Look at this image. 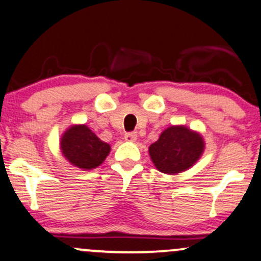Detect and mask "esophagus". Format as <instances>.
Listing matches in <instances>:
<instances>
[{
	"instance_id": "1",
	"label": "esophagus",
	"mask_w": 261,
	"mask_h": 261,
	"mask_svg": "<svg viewBox=\"0 0 261 261\" xmlns=\"http://www.w3.org/2000/svg\"><path fill=\"white\" fill-rule=\"evenodd\" d=\"M136 140H137V134L136 133L125 134V141H127V142H135Z\"/></svg>"
}]
</instances>
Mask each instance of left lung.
Segmentation results:
<instances>
[{
	"label": "left lung",
	"instance_id": "obj_1",
	"mask_svg": "<svg viewBox=\"0 0 261 261\" xmlns=\"http://www.w3.org/2000/svg\"><path fill=\"white\" fill-rule=\"evenodd\" d=\"M204 141L196 131L176 125L165 128L156 142L149 146L153 164L161 172L175 175L190 169L204 152Z\"/></svg>",
	"mask_w": 261,
	"mask_h": 261
}]
</instances>
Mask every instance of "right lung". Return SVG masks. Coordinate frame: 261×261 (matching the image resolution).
Masks as SVG:
<instances>
[{"instance_id":"1","label":"right lung","mask_w":261,"mask_h":261,"mask_svg":"<svg viewBox=\"0 0 261 261\" xmlns=\"http://www.w3.org/2000/svg\"><path fill=\"white\" fill-rule=\"evenodd\" d=\"M61 149L71 165L91 170L105 162L111 146L98 139L86 125H73L63 134Z\"/></svg>"}]
</instances>
